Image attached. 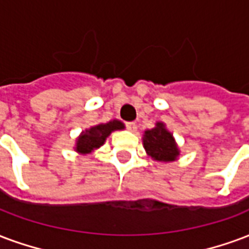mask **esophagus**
I'll return each mask as SVG.
<instances>
[{
	"label": "esophagus",
	"mask_w": 249,
	"mask_h": 249,
	"mask_svg": "<svg viewBox=\"0 0 249 249\" xmlns=\"http://www.w3.org/2000/svg\"><path fill=\"white\" fill-rule=\"evenodd\" d=\"M126 128L129 130H132V132H134V130L137 129V124L133 123V121H130V123H126Z\"/></svg>",
	"instance_id": "1"
}]
</instances>
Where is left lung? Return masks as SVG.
Returning a JSON list of instances; mask_svg holds the SVG:
<instances>
[{
    "label": "left lung",
    "mask_w": 249,
    "mask_h": 249,
    "mask_svg": "<svg viewBox=\"0 0 249 249\" xmlns=\"http://www.w3.org/2000/svg\"><path fill=\"white\" fill-rule=\"evenodd\" d=\"M142 141L148 156L154 161L171 162L176 161L179 156L176 140L163 123H157L153 129L145 130Z\"/></svg>",
    "instance_id": "8db88e82"
}]
</instances>
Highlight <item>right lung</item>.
I'll return each instance as SVG.
<instances>
[{"instance_id":"obj_1","label":"right lung","mask_w":249,"mask_h":249,"mask_svg":"<svg viewBox=\"0 0 249 249\" xmlns=\"http://www.w3.org/2000/svg\"><path fill=\"white\" fill-rule=\"evenodd\" d=\"M124 124L119 120H112L107 124H99L92 126L89 129L82 132L76 140V146L75 150L82 154L92 153L95 149L100 148L103 143L106 142L107 137L109 136L113 130L124 129Z\"/></svg>"}]
</instances>
